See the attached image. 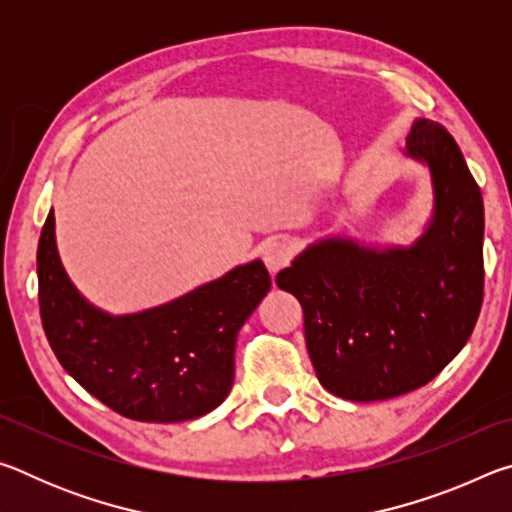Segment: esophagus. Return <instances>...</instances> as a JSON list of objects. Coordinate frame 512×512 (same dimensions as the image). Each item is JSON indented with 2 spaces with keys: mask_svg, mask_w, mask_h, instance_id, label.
<instances>
[{
  "mask_svg": "<svg viewBox=\"0 0 512 512\" xmlns=\"http://www.w3.org/2000/svg\"><path fill=\"white\" fill-rule=\"evenodd\" d=\"M291 255V246L282 239H268L262 246V259L271 273H277L280 268L287 266L291 262Z\"/></svg>",
  "mask_w": 512,
  "mask_h": 512,
  "instance_id": "esophagus-1",
  "label": "esophagus"
}]
</instances>
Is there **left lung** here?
I'll list each match as a JSON object with an SVG mask.
<instances>
[{"mask_svg": "<svg viewBox=\"0 0 512 512\" xmlns=\"http://www.w3.org/2000/svg\"><path fill=\"white\" fill-rule=\"evenodd\" d=\"M406 153L429 164L436 196L429 230L411 248L377 253L327 239L275 277L302 305L318 381L343 400H391L429 384L481 311V189L436 121L411 128Z\"/></svg>", "mask_w": 512, "mask_h": 512, "instance_id": "8db88e82", "label": "left lung"}]
</instances>
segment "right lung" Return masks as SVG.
Instances as JSON below:
<instances>
[{
    "mask_svg": "<svg viewBox=\"0 0 512 512\" xmlns=\"http://www.w3.org/2000/svg\"><path fill=\"white\" fill-rule=\"evenodd\" d=\"M268 289L271 275L257 259L169 305L115 318L69 282L54 212L42 225L38 302L51 350L85 391L131 420L183 422L216 409L235 379L239 329Z\"/></svg>",
    "mask_w": 512,
    "mask_h": 512,
    "instance_id": "1",
    "label": "right lung"
}]
</instances>
